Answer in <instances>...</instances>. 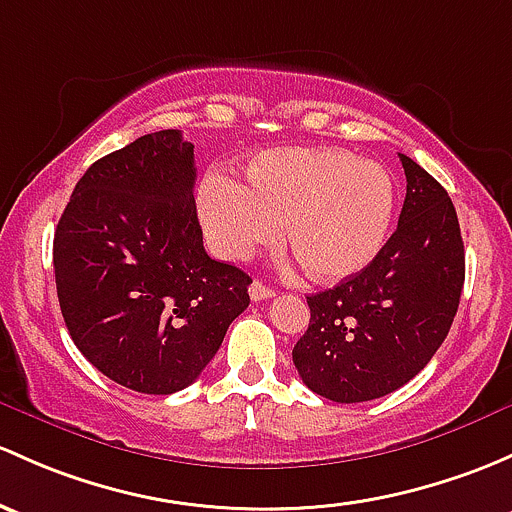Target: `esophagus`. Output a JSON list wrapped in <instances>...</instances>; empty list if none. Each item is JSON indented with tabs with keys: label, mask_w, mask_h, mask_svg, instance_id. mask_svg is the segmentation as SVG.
Here are the masks:
<instances>
[{
	"label": "esophagus",
	"mask_w": 512,
	"mask_h": 512,
	"mask_svg": "<svg viewBox=\"0 0 512 512\" xmlns=\"http://www.w3.org/2000/svg\"><path fill=\"white\" fill-rule=\"evenodd\" d=\"M272 297H274V289L267 287V284L257 282V279L250 284V299L252 301H265V299H272Z\"/></svg>",
	"instance_id": "34e87169"
}]
</instances>
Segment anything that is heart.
Here are the masks:
<instances>
[{
  "mask_svg": "<svg viewBox=\"0 0 512 512\" xmlns=\"http://www.w3.org/2000/svg\"><path fill=\"white\" fill-rule=\"evenodd\" d=\"M395 213L385 166L343 149L289 147L257 154L245 186L211 171L198 186V218L218 255L245 260L279 240L309 277L338 282L370 265Z\"/></svg>",
  "mask_w": 512,
  "mask_h": 512,
  "instance_id": "heart-1",
  "label": "heart"
}]
</instances>
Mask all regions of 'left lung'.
Wrapping results in <instances>:
<instances>
[{"mask_svg": "<svg viewBox=\"0 0 512 512\" xmlns=\"http://www.w3.org/2000/svg\"><path fill=\"white\" fill-rule=\"evenodd\" d=\"M407 176L397 230L375 260L311 294L309 328L292 358L301 380L333 402H368L410 383L449 333L466 257L449 193L400 154Z\"/></svg>", "mask_w": 512, "mask_h": 512, "instance_id": "8db88e82", "label": "left lung"}]
</instances>
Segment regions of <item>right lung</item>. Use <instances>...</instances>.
I'll list each match as a JSON object with an SVG mask.
<instances>
[{"label":"right lung","instance_id":"obj_1","mask_svg":"<svg viewBox=\"0 0 512 512\" xmlns=\"http://www.w3.org/2000/svg\"><path fill=\"white\" fill-rule=\"evenodd\" d=\"M193 184V144L161 129L95 161L58 220L53 270L68 333L134 392L191 385L250 304V274L203 247Z\"/></svg>","mask_w":512,"mask_h":512}]
</instances>
